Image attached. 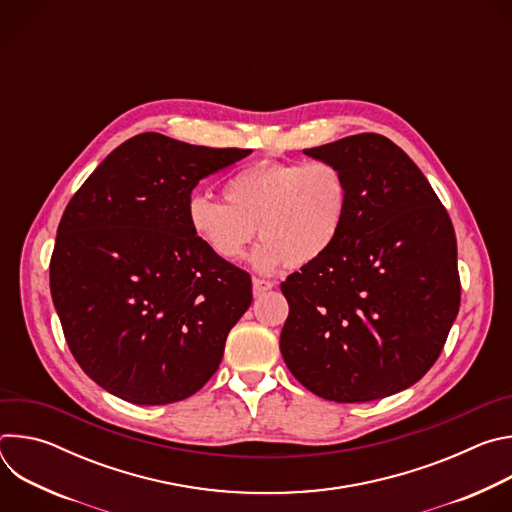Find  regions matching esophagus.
<instances>
[{
  "mask_svg": "<svg viewBox=\"0 0 512 512\" xmlns=\"http://www.w3.org/2000/svg\"><path fill=\"white\" fill-rule=\"evenodd\" d=\"M271 287H273V281L261 279V277H253V294L255 296H263L265 291H269Z\"/></svg>",
  "mask_w": 512,
  "mask_h": 512,
  "instance_id": "obj_1",
  "label": "esophagus"
}]
</instances>
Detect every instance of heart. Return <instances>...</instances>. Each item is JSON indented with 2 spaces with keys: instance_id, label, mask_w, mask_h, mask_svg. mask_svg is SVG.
I'll return each instance as SVG.
<instances>
[{
  "instance_id": "obj_1",
  "label": "heart",
  "mask_w": 512,
  "mask_h": 512,
  "mask_svg": "<svg viewBox=\"0 0 512 512\" xmlns=\"http://www.w3.org/2000/svg\"><path fill=\"white\" fill-rule=\"evenodd\" d=\"M225 199L196 192L186 216L196 239L218 259L239 261L259 231V271L310 265L338 241L350 204L344 172L332 162H261L233 174Z\"/></svg>"
}]
</instances>
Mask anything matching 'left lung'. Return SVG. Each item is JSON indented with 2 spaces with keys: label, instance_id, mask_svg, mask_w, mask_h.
<instances>
[{
  "label": "left lung",
  "instance_id": "left-lung-1",
  "mask_svg": "<svg viewBox=\"0 0 512 512\" xmlns=\"http://www.w3.org/2000/svg\"><path fill=\"white\" fill-rule=\"evenodd\" d=\"M336 164L350 204L336 245L291 273L279 348L308 391L364 403L417 383L460 310L450 214L413 160L379 133L304 150Z\"/></svg>",
  "mask_w": 512,
  "mask_h": 512
}]
</instances>
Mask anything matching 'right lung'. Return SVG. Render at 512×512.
Returning a JSON list of instances; mask_svg holds the SVG:
<instances>
[{
  "mask_svg": "<svg viewBox=\"0 0 512 512\" xmlns=\"http://www.w3.org/2000/svg\"><path fill=\"white\" fill-rule=\"evenodd\" d=\"M249 152L139 133L70 198L50 294L72 356L111 395L176 403L216 373L251 306V275L196 239L186 204L202 178Z\"/></svg>",
  "mask_w": 512,
  "mask_h": 512,
  "instance_id": "obj_1",
  "label": "right lung"
}]
</instances>
